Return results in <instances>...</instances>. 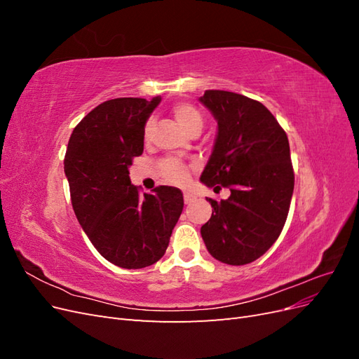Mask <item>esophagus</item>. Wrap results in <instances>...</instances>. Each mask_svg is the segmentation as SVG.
<instances>
[{
    "label": "esophagus",
    "mask_w": 359,
    "mask_h": 359,
    "mask_svg": "<svg viewBox=\"0 0 359 359\" xmlns=\"http://www.w3.org/2000/svg\"><path fill=\"white\" fill-rule=\"evenodd\" d=\"M194 201H196V196H194V194H191V193H184V202H186L187 205L189 203H193Z\"/></svg>",
    "instance_id": "34e87169"
}]
</instances>
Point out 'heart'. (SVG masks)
<instances>
[{
    "instance_id": "heart-1",
    "label": "heart",
    "mask_w": 359,
    "mask_h": 359,
    "mask_svg": "<svg viewBox=\"0 0 359 359\" xmlns=\"http://www.w3.org/2000/svg\"><path fill=\"white\" fill-rule=\"evenodd\" d=\"M172 115L184 132L191 135L201 132L203 127L202 114L190 103H178L172 107ZM151 123L145 126V139L149 137ZM160 172L163 178L172 184H186L189 181V168L177 158H166L160 163Z\"/></svg>"
}]
</instances>
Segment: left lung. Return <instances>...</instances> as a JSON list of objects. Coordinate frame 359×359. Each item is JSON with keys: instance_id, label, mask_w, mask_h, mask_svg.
<instances>
[{"instance_id": "8db88e82", "label": "left lung", "mask_w": 359, "mask_h": 359, "mask_svg": "<svg viewBox=\"0 0 359 359\" xmlns=\"http://www.w3.org/2000/svg\"><path fill=\"white\" fill-rule=\"evenodd\" d=\"M199 102L217 121L201 182L231 190L226 201L206 199L212 214L201 235L214 259L245 265L277 241L286 223L295 182L289 140L274 115L245 95L208 90Z\"/></svg>"}]
</instances>
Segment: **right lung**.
Instances as JSON below:
<instances>
[{
  "instance_id": "add662e5",
  "label": "right lung",
  "mask_w": 359,
  "mask_h": 359,
  "mask_svg": "<svg viewBox=\"0 0 359 359\" xmlns=\"http://www.w3.org/2000/svg\"><path fill=\"white\" fill-rule=\"evenodd\" d=\"M160 100L123 97L94 107L74 127L64 158L83 232L106 260L127 269L163 257L184 208L180 189L160 186L140 196L128 177L133 157L144 153L145 124Z\"/></svg>"
}]
</instances>
